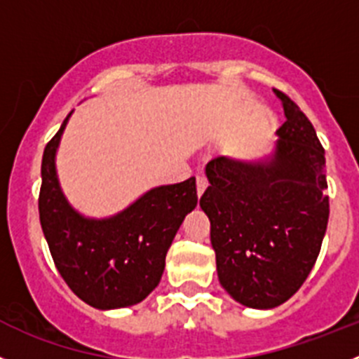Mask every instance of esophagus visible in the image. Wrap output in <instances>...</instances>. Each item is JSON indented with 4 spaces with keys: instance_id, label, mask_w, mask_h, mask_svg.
Listing matches in <instances>:
<instances>
[{
    "instance_id": "esophagus-1",
    "label": "esophagus",
    "mask_w": 359,
    "mask_h": 359,
    "mask_svg": "<svg viewBox=\"0 0 359 359\" xmlns=\"http://www.w3.org/2000/svg\"><path fill=\"white\" fill-rule=\"evenodd\" d=\"M207 186H209V180H207V177H203V175L196 177V193H198V196L203 195V191L207 189Z\"/></svg>"
}]
</instances>
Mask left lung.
I'll return each instance as SVG.
<instances>
[{
  "instance_id": "8db88e82",
  "label": "left lung",
  "mask_w": 359,
  "mask_h": 359,
  "mask_svg": "<svg viewBox=\"0 0 359 359\" xmlns=\"http://www.w3.org/2000/svg\"><path fill=\"white\" fill-rule=\"evenodd\" d=\"M274 93L287 120L276 130L273 156L266 163L214 157L205 166L210 186L200 198L219 283L237 303L262 310L299 290L330 217L326 157L316 129L290 97Z\"/></svg>"
}]
</instances>
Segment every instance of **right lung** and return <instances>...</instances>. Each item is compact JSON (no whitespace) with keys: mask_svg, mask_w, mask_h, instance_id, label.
I'll return each instance as SVG.
<instances>
[{"mask_svg":"<svg viewBox=\"0 0 359 359\" xmlns=\"http://www.w3.org/2000/svg\"><path fill=\"white\" fill-rule=\"evenodd\" d=\"M69 116L43 149L39 195L42 232L56 269L79 299L99 310L133 306L161 281L173 237L198 202L196 180L191 177L154 187L106 219L81 216L63 196L55 166Z\"/></svg>","mask_w":359,"mask_h":359,"instance_id":"obj_1","label":"right lung"}]
</instances>
